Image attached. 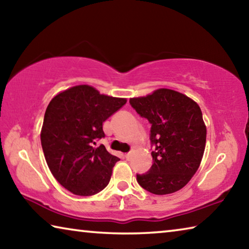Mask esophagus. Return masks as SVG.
Wrapping results in <instances>:
<instances>
[{
  "label": "esophagus",
  "instance_id": "34e87169",
  "mask_svg": "<svg viewBox=\"0 0 249 249\" xmlns=\"http://www.w3.org/2000/svg\"><path fill=\"white\" fill-rule=\"evenodd\" d=\"M125 157H126V159H129L130 157H132V151H130V153L125 154Z\"/></svg>",
  "mask_w": 249,
  "mask_h": 249
}]
</instances>
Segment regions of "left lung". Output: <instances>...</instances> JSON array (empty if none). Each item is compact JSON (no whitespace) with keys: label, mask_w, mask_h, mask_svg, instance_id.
Instances as JSON below:
<instances>
[{"label":"left lung","mask_w":249,"mask_h":249,"mask_svg":"<svg viewBox=\"0 0 249 249\" xmlns=\"http://www.w3.org/2000/svg\"><path fill=\"white\" fill-rule=\"evenodd\" d=\"M129 103L151 124L154 163L137 182L158 196L182 189L199 169L206 142V126L196 101L170 89H157Z\"/></svg>","instance_id":"1"}]
</instances>
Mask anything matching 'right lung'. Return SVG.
Masks as SVG:
<instances>
[{
    "mask_svg": "<svg viewBox=\"0 0 249 249\" xmlns=\"http://www.w3.org/2000/svg\"><path fill=\"white\" fill-rule=\"evenodd\" d=\"M125 98L101 94L88 84L59 92L45 112L41 147L53 176L73 195L102 191L119 161L103 145V122L126 103Z\"/></svg>",
    "mask_w": 249,
    "mask_h": 249,
    "instance_id": "obj_1",
    "label": "right lung"
}]
</instances>
